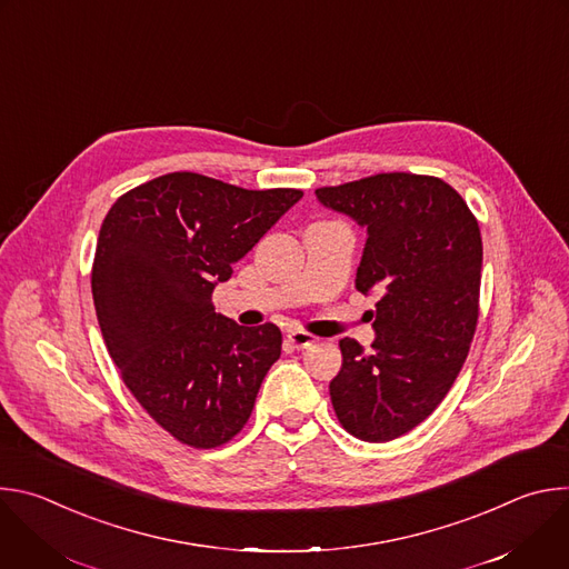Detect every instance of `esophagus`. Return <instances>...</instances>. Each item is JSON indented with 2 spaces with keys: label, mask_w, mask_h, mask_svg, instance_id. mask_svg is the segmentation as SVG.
<instances>
[{
  "label": "esophagus",
  "mask_w": 569,
  "mask_h": 569,
  "mask_svg": "<svg viewBox=\"0 0 569 569\" xmlns=\"http://www.w3.org/2000/svg\"><path fill=\"white\" fill-rule=\"evenodd\" d=\"M288 342L295 349H308V347H312L317 342V338L306 333V331H288Z\"/></svg>",
  "instance_id": "34e87169"
}]
</instances>
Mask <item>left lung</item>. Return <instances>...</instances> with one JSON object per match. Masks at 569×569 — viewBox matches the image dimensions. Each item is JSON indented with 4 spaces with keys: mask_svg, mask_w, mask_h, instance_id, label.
<instances>
[{
    "mask_svg": "<svg viewBox=\"0 0 569 569\" xmlns=\"http://www.w3.org/2000/svg\"><path fill=\"white\" fill-rule=\"evenodd\" d=\"M315 196L367 227L356 288L382 295L371 349L340 340L333 410L353 437L391 441L437 410L466 362L479 317V224L432 176L378 173Z\"/></svg>",
    "mask_w": 569,
    "mask_h": 569,
    "instance_id": "left-lung-1",
    "label": "left lung"
}]
</instances>
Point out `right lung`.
I'll return each instance as SVG.
<instances>
[{
	"instance_id": "right-lung-1",
	"label": "right lung",
	"mask_w": 569,
	"mask_h": 569,
	"mask_svg": "<svg viewBox=\"0 0 569 569\" xmlns=\"http://www.w3.org/2000/svg\"><path fill=\"white\" fill-rule=\"evenodd\" d=\"M301 196L182 171L123 193L101 224L92 295L108 353L141 408L191 448L242 430L281 356L274 323L238 327L211 292Z\"/></svg>"
}]
</instances>
